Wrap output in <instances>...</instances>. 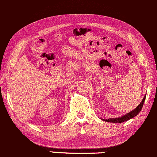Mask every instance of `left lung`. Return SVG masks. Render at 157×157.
<instances>
[{
  "instance_id": "left-lung-1",
  "label": "left lung",
  "mask_w": 157,
  "mask_h": 157,
  "mask_svg": "<svg viewBox=\"0 0 157 157\" xmlns=\"http://www.w3.org/2000/svg\"><path fill=\"white\" fill-rule=\"evenodd\" d=\"M145 97L143 98V99H142V101L140 105L137 106V107H136L133 110H132L130 113H127L126 115L123 116V117H119V118H115V119H104V121H108V122H113V123H121V122H124V121H126L128 120H129V119H132V118L135 117L136 116L138 115L139 113L141 111V110H142V107H143V105H144V102L145 101Z\"/></svg>"
}]
</instances>
